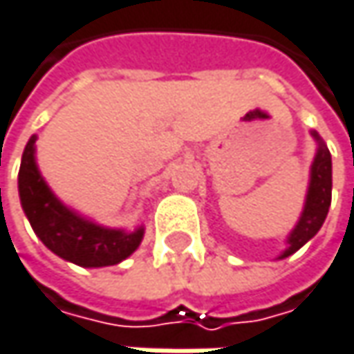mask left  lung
<instances>
[{
	"label": "left lung",
	"instance_id": "1",
	"mask_svg": "<svg viewBox=\"0 0 354 354\" xmlns=\"http://www.w3.org/2000/svg\"><path fill=\"white\" fill-rule=\"evenodd\" d=\"M317 142V154L310 164V176H308V190L304 198V208L297 226L286 236V248L281 252L279 260L295 254L308 240L321 230L322 222L328 214L330 194H333V160L326 144L322 142L319 132H310Z\"/></svg>",
	"mask_w": 354,
	"mask_h": 354
}]
</instances>
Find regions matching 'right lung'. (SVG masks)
Listing matches in <instances>:
<instances>
[{
  "label": "right lung",
  "mask_w": 354,
  "mask_h": 354,
  "mask_svg": "<svg viewBox=\"0 0 354 354\" xmlns=\"http://www.w3.org/2000/svg\"><path fill=\"white\" fill-rule=\"evenodd\" d=\"M35 140L26 144L17 190L33 232L53 254L84 268L114 266L134 254L144 239V226L136 230L108 228L66 206L44 180L35 160Z\"/></svg>",
  "instance_id": "obj_1"
}]
</instances>
